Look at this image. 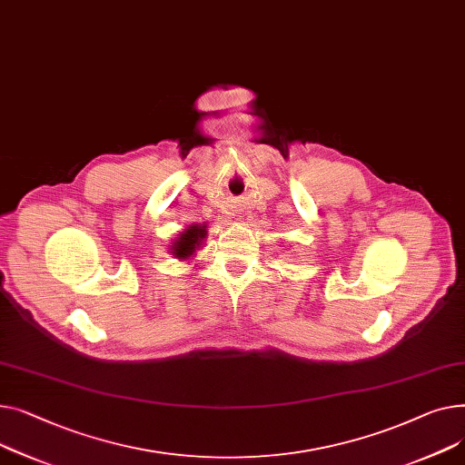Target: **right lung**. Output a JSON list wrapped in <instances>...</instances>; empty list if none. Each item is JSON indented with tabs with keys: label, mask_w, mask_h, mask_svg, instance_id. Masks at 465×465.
I'll list each match as a JSON object with an SVG mask.
<instances>
[{
	"label": "right lung",
	"mask_w": 465,
	"mask_h": 465,
	"mask_svg": "<svg viewBox=\"0 0 465 465\" xmlns=\"http://www.w3.org/2000/svg\"><path fill=\"white\" fill-rule=\"evenodd\" d=\"M206 236V229L204 227H189L185 229L178 240L173 245V253L178 259H185L189 255L195 253V248L201 243V240Z\"/></svg>",
	"instance_id": "obj_1"
}]
</instances>
